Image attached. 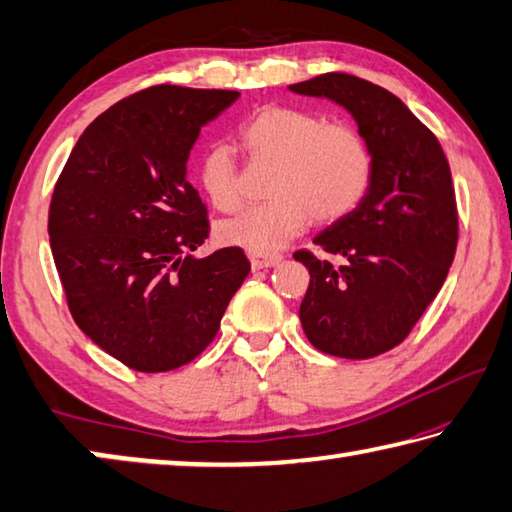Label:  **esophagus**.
Here are the masks:
<instances>
[{
	"instance_id": "34e87169",
	"label": "esophagus",
	"mask_w": 512,
	"mask_h": 512,
	"mask_svg": "<svg viewBox=\"0 0 512 512\" xmlns=\"http://www.w3.org/2000/svg\"><path fill=\"white\" fill-rule=\"evenodd\" d=\"M248 259H250V266L259 271V268H268V266H275L282 262V255L280 253H259V250H248Z\"/></svg>"
}]
</instances>
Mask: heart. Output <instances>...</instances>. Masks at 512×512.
I'll use <instances>...</instances> for the list:
<instances>
[{
	"label": "heart",
	"mask_w": 512,
	"mask_h": 512,
	"mask_svg": "<svg viewBox=\"0 0 512 512\" xmlns=\"http://www.w3.org/2000/svg\"><path fill=\"white\" fill-rule=\"evenodd\" d=\"M253 162L273 164L268 201L219 225L223 244L271 253L298 237L311 216L334 223L357 210L375 178V155L350 124H329L318 112L273 106L255 112L239 128ZM198 180L216 210L241 203L239 169L228 146L214 144L198 160Z\"/></svg>",
	"instance_id": "b5f03b06"
}]
</instances>
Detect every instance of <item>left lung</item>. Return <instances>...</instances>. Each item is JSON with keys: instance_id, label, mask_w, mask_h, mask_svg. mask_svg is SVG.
I'll return each mask as SVG.
<instances>
[{"instance_id": "8db88e82", "label": "left lung", "mask_w": 512, "mask_h": 512, "mask_svg": "<svg viewBox=\"0 0 512 512\" xmlns=\"http://www.w3.org/2000/svg\"><path fill=\"white\" fill-rule=\"evenodd\" d=\"M291 90L348 108L375 155L363 203L320 232L316 253H293L309 271L302 329L332 357H377L409 336L454 262L452 171L438 137L379 85L329 72Z\"/></svg>"}]
</instances>
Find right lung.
I'll return each instance as SVG.
<instances>
[{
	"label": "right lung",
	"instance_id": "right-lung-1",
	"mask_svg": "<svg viewBox=\"0 0 512 512\" xmlns=\"http://www.w3.org/2000/svg\"><path fill=\"white\" fill-rule=\"evenodd\" d=\"M237 97L180 85L135 92L85 128L58 176L49 241L69 314L133 370L194 361L250 273L239 246L189 255L210 235L185 176L189 151Z\"/></svg>",
	"mask_w": 512,
	"mask_h": 512
}]
</instances>
